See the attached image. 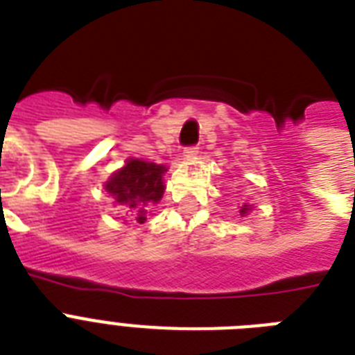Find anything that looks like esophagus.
I'll return each mask as SVG.
<instances>
[{
	"instance_id": "obj_1",
	"label": "esophagus",
	"mask_w": 355,
	"mask_h": 355,
	"mask_svg": "<svg viewBox=\"0 0 355 355\" xmlns=\"http://www.w3.org/2000/svg\"><path fill=\"white\" fill-rule=\"evenodd\" d=\"M197 155H199V147H188V149H184V158H195Z\"/></svg>"
}]
</instances>
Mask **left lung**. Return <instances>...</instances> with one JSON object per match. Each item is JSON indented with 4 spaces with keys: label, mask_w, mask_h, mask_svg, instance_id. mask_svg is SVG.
<instances>
[{
    "label": "left lung",
    "mask_w": 355,
    "mask_h": 355,
    "mask_svg": "<svg viewBox=\"0 0 355 355\" xmlns=\"http://www.w3.org/2000/svg\"><path fill=\"white\" fill-rule=\"evenodd\" d=\"M250 210H252V206H250V205H247V202H245V205H243L241 208H239V216H241V217H245V216H247V214H248V211H250Z\"/></svg>",
    "instance_id": "8db88e82"
}]
</instances>
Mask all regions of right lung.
Listing matches in <instances>:
<instances>
[{
  "label": "right lung",
  "instance_id": "right-lung-1",
  "mask_svg": "<svg viewBox=\"0 0 355 355\" xmlns=\"http://www.w3.org/2000/svg\"><path fill=\"white\" fill-rule=\"evenodd\" d=\"M166 171L167 167L162 164L128 158L125 166L114 171L105 182V191L112 197L116 205L123 206V210L132 217L134 223L144 225L147 211L164 197Z\"/></svg>",
  "mask_w": 355,
  "mask_h": 355
}]
</instances>
